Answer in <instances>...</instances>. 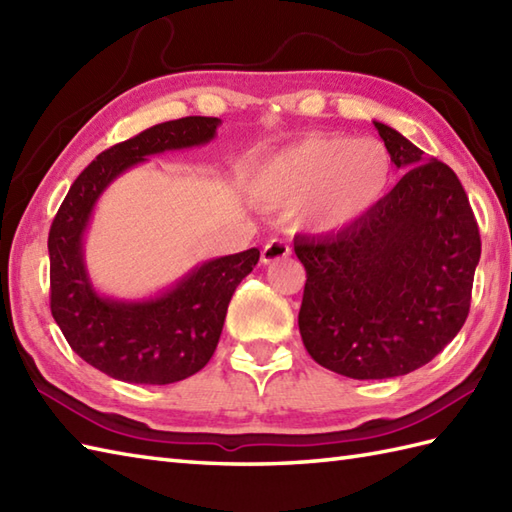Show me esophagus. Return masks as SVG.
I'll return each mask as SVG.
<instances>
[{"label":"esophagus","mask_w":512,"mask_h":512,"mask_svg":"<svg viewBox=\"0 0 512 512\" xmlns=\"http://www.w3.org/2000/svg\"><path fill=\"white\" fill-rule=\"evenodd\" d=\"M290 255V246L281 239H270L262 250V264H275L279 259H286Z\"/></svg>","instance_id":"esophagus-1"}]
</instances>
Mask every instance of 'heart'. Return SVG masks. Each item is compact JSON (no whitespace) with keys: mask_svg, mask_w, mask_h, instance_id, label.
I'll return each instance as SVG.
<instances>
[{"mask_svg":"<svg viewBox=\"0 0 512 512\" xmlns=\"http://www.w3.org/2000/svg\"><path fill=\"white\" fill-rule=\"evenodd\" d=\"M391 158L376 140L310 136L270 154L250 173L248 191L273 209H297L303 228L336 233L383 200Z\"/></svg>","mask_w":512,"mask_h":512,"instance_id":"heart-1","label":"heart"}]
</instances>
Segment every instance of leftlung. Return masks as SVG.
<instances>
[{
    "mask_svg": "<svg viewBox=\"0 0 512 512\" xmlns=\"http://www.w3.org/2000/svg\"><path fill=\"white\" fill-rule=\"evenodd\" d=\"M407 173L363 220L295 239L306 268L299 332L308 354L356 380L405 376L462 330L482 242L458 176L374 121Z\"/></svg>",
    "mask_w": 512,
    "mask_h": 512,
    "instance_id": "8db88e82",
    "label": "left lung"
}]
</instances>
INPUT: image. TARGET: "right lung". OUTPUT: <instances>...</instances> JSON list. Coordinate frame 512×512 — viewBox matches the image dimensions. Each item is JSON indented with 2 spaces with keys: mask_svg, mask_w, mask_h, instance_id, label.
<instances>
[{
  "mask_svg": "<svg viewBox=\"0 0 512 512\" xmlns=\"http://www.w3.org/2000/svg\"><path fill=\"white\" fill-rule=\"evenodd\" d=\"M220 118L160 123L96 156L74 180L48 235L50 310L65 341L85 363L123 383L169 385L211 361L228 301L259 262V250L193 266L176 284L143 299H118L94 286L85 233L96 202L125 171L165 151L209 145Z\"/></svg>",
  "mask_w": 512,
  "mask_h": 512,
  "instance_id": "obj_1",
  "label": "right lung"
}]
</instances>
